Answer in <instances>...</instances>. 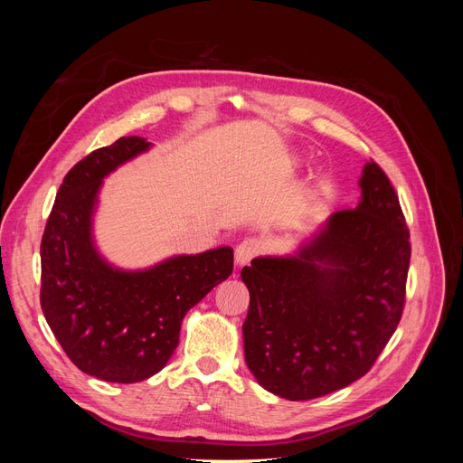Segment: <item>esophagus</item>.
Wrapping results in <instances>:
<instances>
[{
    "label": "esophagus",
    "instance_id": "1",
    "mask_svg": "<svg viewBox=\"0 0 463 463\" xmlns=\"http://www.w3.org/2000/svg\"><path fill=\"white\" fill-rule=\"evenodd\" d=\"M260 253V243L255 240V237H247L240 245L235 247V262L237 264H247L253 260Z\"/></svg>",
    "mask_w": 463,
    "mask_h": 463
}]
</instances>
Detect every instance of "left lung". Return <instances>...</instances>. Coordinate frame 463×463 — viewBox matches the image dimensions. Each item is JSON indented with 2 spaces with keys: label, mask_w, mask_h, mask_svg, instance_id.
<instances>
[{
  "label": "left lung",
  "mask_w": 463,
  "mask_h": 463,
  "mask_svg": "<svg viewBox=\"0 0 463 463\" xmlns=\"http://www.w3.org/2000/svg\"><path fill=\"white\" fill-rule=\"evenodd\" d=\"M355 208L332 214L298 257L245 266V361L260 386L313 400L367 374L405 305L411 241L398 193L367 162Z\"/></svg>",
  "instance_id": "obj_1"
}]
</instances>
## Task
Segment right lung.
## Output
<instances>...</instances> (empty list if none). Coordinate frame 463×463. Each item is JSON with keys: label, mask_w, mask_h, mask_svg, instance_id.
I'll return each mask as SVG.
<instances>
[{"label": "right lung", "mask_w": 463, "mask_h": 463, "mask_svg": "<svg viewBox=\"0 0 463 463\" xmlns=\"http://www.w3.org/2000/svg\"><path fill=\"white\" fill-rule=\"evenodd\" d=\"M150 146L121 137L92 150L63 177L40 243V305L67 357L108 383L156 374L179 344L181 320L233 270L232 247L175 257L143 272L106 264L90 240L102 179Z\"/></svg>", "instance_id": "right-lung-1"}]
</instances>
